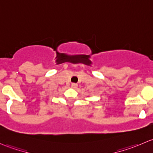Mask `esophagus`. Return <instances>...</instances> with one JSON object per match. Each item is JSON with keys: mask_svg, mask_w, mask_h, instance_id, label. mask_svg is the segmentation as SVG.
Returning a JSON list of instances; mask_svg holds the SVG:
<instances>
[{"mask_svg": "<svg viewBox=\"0 0 153 153\" xmlns=\"http://www.w3.org/2000/svg\"><path fill=\"white\" fill-rule=\"evenodd\" d=\"M72 88H73V89H75V88L78 87V84H72Z\"/></svg>", "mask_w": 153, "mask_h": 153, "instance_id": "obj_1", "label": "esophagus"}]
</instances>
